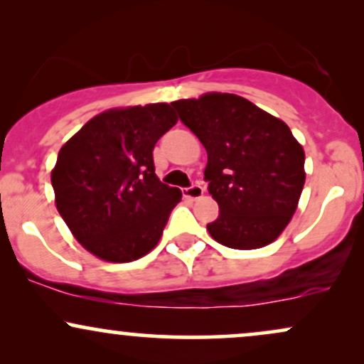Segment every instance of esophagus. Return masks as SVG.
Returning a JSON list of instances; mask_svg holds the SVG:
<instances>
[{
	"mask_svg": "<svg viewBox=\"0 0 364 364\" xmlns=\"http://www.w3.org/2000/svg\"><path fill=\"white\" fill-rule=\"evenodd\" d=\"M183 195H185L186 198L196 200V198H200V196L203 195V188L200 185H191V186H188V188H185V190H183Z\"/></svg>",
	"mask_w": 364,
	"mask_h": 364,
	"instance_id": "34e87169",
	"label": "esophagus"
}]
</instances>
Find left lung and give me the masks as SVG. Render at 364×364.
I'll list each match as a JSON object with an SVG mask.
<instances>
[{"label":"left lung","mask_w":364,"mask_h":364,"mask_svg":"<svg viewBox=\"0 0 364 364\" xmlns=\"http://www.w3.org/2000/svg\"><path fill=\"white\" fill-rule=\"evenodd\" d=\"M171 106L207 150L203 179L219 203L207 224L217 243L262 248L289 224L304 186V150L284 121L235 94L181 99Z\"/></svg>","instance_id":"8db88e82"}]
</instances>
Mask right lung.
Segmentation results:
<instances>
[{
  "instance_id": "add662e5",
  "label": "right lung",
  "mask_w": 364,
  "mask_h": 364,
  "mask_svg": "<svg viewBox=\"0 0 364 364\" xmlns=\"http://www.w3.org/2000/svg\"><path fill=\"white\" fill-rule=\"evenodd\" d=\"M176 121L166 102L109 109L61 147L51 173L56 207L92 255L133 262L159 243L181 191L156 176L152 150Z\"/></svg>"
}]
</instances>
